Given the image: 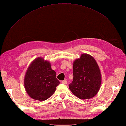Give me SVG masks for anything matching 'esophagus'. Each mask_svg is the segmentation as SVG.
Wrapping results in <instances>:
<instances>
[{
  "instance_id": "1",
  "label": "esophagus",
  "mask_w": 126,
  "mask_h": 126,
  "mask_svg": "<svg viewBox=\"0 0 126 126\" xmlns=\"http://www.w3.org/2000/svg\"><path fill=\"white\" fill-rule=\"evenodd\" d=\"M62 83H63V84H67V81L66 80H63V81H62Z\"/></svg>"
}]
</instances>
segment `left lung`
<instances>
[{
  "label": "left lung",
  "mask_w": 126,
  "mask_h": 126,
  "mask_svg": "<svg viewBox=\"0 0 126 126\" xmlns=\"http://www.w3.org/2000/svg\"><path fill=\"white\" fill-rule=\"evenodd\" d=\"M74 78L69 88L80 99L96 96L101 84V74L98 64L93 56L82 54L73 63Z\"/></svg>",
  "instance_id": "left-lung-1"
}]
</instances>
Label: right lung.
<instances>
[{"label": "right lung", "instance_id": "right-lung-1", "mask_svg": "<svg viewBox=\"0 0 126 126\" xmlns=\"http://www.w3.org/2000/svg\"><path fill=\"white\" fill-rule=\"evenodd\" d=\"M60 83L56 72L51 69L49 62L42 57L33 60L26 71L24 86L27 93L36 100H47L55 92Z\"/></svg>", "mask_w": 126, "mask_h": 126}]
</instances>
